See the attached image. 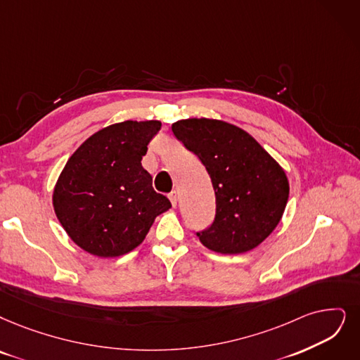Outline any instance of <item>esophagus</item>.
<instances>
[{
	"label": "esophagus",
	"mask_w": 360,
	"mask_h": 360,
	"mask_svg": "<svg viewBox=\"0 0 360 360\" xmlns=\"http://www.w3.org/2000/svg\"><path fill=\"white\" fill-rule=\"evenodd\" d=\"M168 198H169V200H171V205L176 207V205H177V193H176V192H171V193L168 195Z\"/></svg>",
	"instance_id": "1"
}]
</instances>
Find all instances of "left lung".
I'll use <instances>...</instances> for the list:
<instances>
[{"label":"left lung","instance_id":"8db88e82","mask_svg":"<svg viewBox=\"0 0 360 360\" xmlns=\"http://www.w3.org/2000/svg\"><path fill=\"white\" fill-rule=\"evenodd\" d=\"M171 130L205 165L214 188L215 219L198 233L200 243L220 254H242L260 245L288 202L283 168L251 134L226 121L180 120Z\"/></svg>","mask_w":360,"mask_h":360}]
</instances>
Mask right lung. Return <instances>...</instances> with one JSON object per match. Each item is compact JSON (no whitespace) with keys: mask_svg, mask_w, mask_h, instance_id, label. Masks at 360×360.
Wrapping results in <instances>:
<instances>
[{"mask_svg":"<svg viewBox=\"0 0 360 360\" xmlns=\"http://www.w3.org/2000/svg\"><path fill=\"white\" fill-rule=\"evenodd\" d=\"M161 122L124 121L102 128L72 153L53 191L68 236L89 254L110 258L137 248L158 215L171 208L141 167Z\"/></svg>","mask_w":360,"mask_h":360,"instance_id":"1","label":"right lung"}]
</instances>
